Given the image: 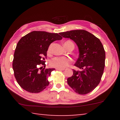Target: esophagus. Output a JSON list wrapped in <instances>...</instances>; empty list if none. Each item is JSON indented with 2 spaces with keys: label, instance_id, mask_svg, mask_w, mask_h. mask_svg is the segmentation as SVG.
Returning <instances> with one entry per match:
<instances>
[{
  "label": "esophagus",
  "instance_id": "obj_1",
  "mask_svg": "<svg viewBox=\"0 0 120 120\" xmlns=\"http://www.w3.org/2000/svg\"><path fill=\"white\" fill-rule=\"evenodd\" d=\"M56 69L57 70H60V71H63L64 70V69H60V68H56Z\"/></svg>",
  "mask_w": 120,
  "mask_h": 120
}]
</instances>
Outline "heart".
<instances>
[{"label": "heart", "mask_w": 120, "mask_h": 120, "mask_svg": "<svg viewBox=\"0 0 120 120\" xmlns=\"http://www.w3.org/2000/svg\"><path fill=\"white\" fill-rule=\"evenodd\" d=\"M64 45L67 49L70 46L74 47V44L72 41L70 40H67L64 42ZM53 43H51L48 46L47 49V53L51 54L52 53V48ZM71 62V59L69 57L67 56H56L54 57L50 61V65L51 67L56 68L64 69L67 67Z\"/></svg>", "instance_id": "1"}]
</instances>
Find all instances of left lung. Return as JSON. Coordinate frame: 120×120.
<instances>
[{
	"mask_svg": "<svg viewBox=\"0 0 120 120\" xmlns=\"http://www.w3.org/2000/svg\"><path fill=\"white\" fill-rule=\"evenodd\" d=\"M59 34L74 41L79 51L75 66L80 70L73 69V75L67 79L68 84L78 94H88L98 86L104 72L105 52L103 44L99 38L85 30H72Z\"/></svg>",
	"mask_w": 120,
	"mask_h": 120,
	"instance_id": "8db88e82",
	"label": "left lung"
}]
</instances>
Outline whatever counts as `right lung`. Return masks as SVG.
<instances>
[{
  "instance_id": "right-lung-1",
  "label": "right lung",
  "mask_w": 120,
  "mask_h": 120,
  "mask_svg": "<svg viewBox=\"0 0 120 120\" xmlns=\"http://www.w3.org/2000/svg\"><path fill=\"white\" fill-rule=\"evenodd\" d=\"M62 38L58 33L33 31L20 39L14 52L13 68L17 82L24 90L38 93L48 86V78L54 69H45L42 59L46 58L50 44Z\"/></svg>"
}]
</instances>
